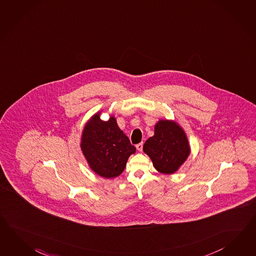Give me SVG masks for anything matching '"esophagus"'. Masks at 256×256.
Returning <instances> with one entry per match:
<instances>
[{"instance_id": "obj_1", "label": "esophagus", "mask_w": 256, "mask_h": 256, "mask_svg": "<svg viewBox=\"0 0 256 256\" xmlns=\"http://www.w3.org/2000/svg\"><path fill=\"white\" fill-rule=\"evenodd\" d=\"M136 148L138 151H142L143 150V143H139L136 144Z\"/></svg>"}]
</instances>
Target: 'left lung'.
I'll list each match as a JSON object with an SVG mask.
<instances>
[{"instance_id": "8db88e82", "label": "left lung", "mask_w": 256, "mask_h": 256, "mask_svg": "<svg viewBox=\"0 0 256 256\" xmlns=\"http://www.w3.org/2000/svg\"><path fill=\"white\" fill-rule=\"evenodd\" d=\"M143 149L154 168L163 174L177 172L190 154V146L184 129L168 120H160L154 125V134L146 141Z\"/></svg>"}]
</instances>
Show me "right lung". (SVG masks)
I'll return each instance as SVG.
<instances>
[{
	"label": "right lung",
	"mask_w": 256,
	"mask_h": 256,
	"mask_svg": "<svg viewBox=\"0 0 256 256\" xmlns=\"http://www.w3.org/2000/svg\"><path fill=\"white\" fill-rule=\"evenodd\" d=\"M100 114L96 113L84 126L80 146L94 172L103 178H115L124 170L129 156L136 149L113 116L105 122Z\"/></svg>",
	"instance_id": "right-lung-1"
}]
</instances>
